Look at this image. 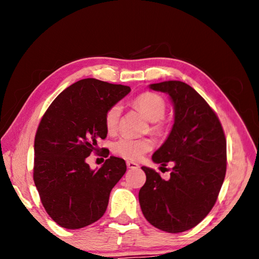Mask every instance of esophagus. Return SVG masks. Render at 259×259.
<instances>
[{"label":"esophagus","instance_id":"obj_1","mask_svg":"<svg viewBox=\"0 0 259 259\" xmlns=\"http://www.w3.org/2000/svg\"><path fill=\"white\" fill-rule=\"evenodd\" d=\"M126 166H128L129 169H138L139 164L136 163V162H133V161H126Z\"/></svg>","mask_w":259,"mask_h":259}]
</instances>
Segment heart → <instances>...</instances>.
<instances>
[{
  "label": "heart",
  "instance_id": "heart-1",
  "mask_svg": "<svg viewBox=\"0 0 259 259\" xmlns=\"http://www.w3.org/2000/svg\"><path fill=\"white\" fill-rule=\"evenodd\" d=\"M134 106L144 114V116L151 122L150 131L156 136H163L166 131V122L163 116L166 112V103L160 95L155 93H143L134 99ZM122 107L120 104H114L105 113V126L109 134L117 130ZM154 143L152 138H129L122 137L113 144V153L122 159L128 161H138L152 151Z\"/></svg>",
  "mask_w": 259,
  "mask_h": 259
}]
</instances>
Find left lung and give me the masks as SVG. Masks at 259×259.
I'll use <instances>...</instances> for the list:
<instances>
[{"label":"left lung","instance_id":"left-lung-1","mask_svg":"<svg viewBox=\"0 0 259 259\" xmlns=\"http://www.w3.org/2000/svg\"><path fill=\"white\" fill-rule=\"evenodd\" d=\"M150 88L168 94L175 108L171 133L152 160L174 166L169 181L142 166L146 182L139 203L150 224L181 233L198 225L216 203L226 174V138L217 114L192 87L165 81Z\"/></svg>","mask_w":259,"mask_h":259}]
</instances>
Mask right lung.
I'll return each instance as SVG.
<instances>
[{
  "label": "right lung",
  "mask_w": 259,
  "mask_h": 259,
  "mask_svg": "<svg viewBox=\"0 0 259 259\" xmlns=\"http://www.w3.org/2000/svg\"><path fill=\"white\" fill-rule=\"evenodd\" d=\"M130 93L121 84L83 78L58 95L43 114L34 140L33 179L48 214L64 229L77 230L106 211L109 193L126 171L125 161L109 156L91 170V153L107 157L105 113Z\"/></svg>",
  "instance_id": "right-lung-1"
}]
</instances>
